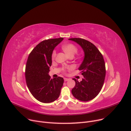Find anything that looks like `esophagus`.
<instances>
[{
  "label": "esophagus",
  "instance_id": "1",
  "mask_svg": "<svg viewBox=\"0 0 131 131\" xmlns=\"http://www.w3.org/2000/svg\"><path fill=\"white\" fill-rule=\"evenodd\" d=\"M64 81H69V80H70V79H69V78H64Z\"/></svg>",
  "mask_w": 131,
  "mask_h": 131
}]
</instances>
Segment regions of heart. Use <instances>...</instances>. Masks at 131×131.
I'll return each mask as SVG.
<instances>
[{
    "instance_id": "b5f03b06",
    "label": "heart",
    "mask_w": 131,
    "mask_h": 131,
    "mask_svg": "<svg viewBox=\"0 0 131 131\" xmlns=\"http://www.w3.org/2000/svg\"><path fill=\"white\" fill-rule=\"evenodd\" d=\"M62 49L67 56L74 57L78 51V48L73 44H67L62 46ZM56 56V52L53 51L52 54V58L54 59Z\"/></svg>"
}]
</instances>
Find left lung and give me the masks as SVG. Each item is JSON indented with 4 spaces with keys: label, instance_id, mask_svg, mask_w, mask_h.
Returning a JSON list of instances; mask_svg holds the SVG:
<instances>
[{
    "label": "left lung",
    "instance_id": "1",
    "mask_svg": "<svg viewBox=\"0 0 131 131\" xmlns=\"http://www.w3.org/2000/svg\"><path fill=\"white\" fill-rule=\"evenodd\" d=\"M69 39L78 44L84 52L83 60L79 67L83 78L80 82L72 79L75 82V87L72 89V95L81 101L92 100L99 94L104 82L106 71L103 56L93 43L86 39Z\"/></svg>",
    "mask_w": 131,
    "mask_h": 131
}]
</instances>
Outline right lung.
Here are the masks:
<instances>
[{"label": "right lung", "instance_id": "obj_1", "mask_svg": "<svg viewBox=\"0 0 131 131\" xmlns=\"http://www.w3.org/2000/svg\"><path fill=\"white\" fill-rule=\"evenodd\" d=\"M63 38L49 39L39 43L28 56L26 66L27 85L32 96L42 103H51L59 97L64 83L61 77L49 75L54 48Z\"/></svg>", "mask_w": 131, "mask_h": 131}]
</instances>
